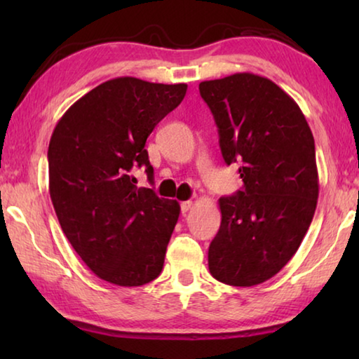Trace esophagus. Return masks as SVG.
I'll list each match as a JSON object with an SVG mask.
<instances>
[{"instance_id":"esophagus-1","label":"esophagus","mask_w":359,"mask_h":359,"mask_svg":"<svg viewBox=\"0 0 359 359\" xmlns=\"http://www.w3.org/2000/svg\"><path fill=\"white\" fill-rule=\"evenodd\" d=\"M193 208V201H184V203H180V210H182V214H187L188 210H190Z\"/></svg>"}]
</instances>
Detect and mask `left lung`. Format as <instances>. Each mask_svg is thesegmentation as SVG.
<instances>
[{"label":"left lung","mask_w":359,"mask_h":359,"mask_svg":"<svg viewBox=\"0 0 359 359\" xmlns=\"http://www.w3.org/2000/svg\"><path fill=\"white\" fill-rule=\"evenodd\" d=\"M226 165L244 187L218 199L222 223L209 247L218 282L253 287L299 248L315 214L318 171L312 131L296 101L269 79L238 74L199 83Z\"/></svg>","instance_id":"8db88e82"}]
</instances>
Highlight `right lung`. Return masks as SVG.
I'll return each mask as SVG.
<instances>
[{"instance_id":"right-lung-1","label":"right lung","mask_w":359,"mask_h":359,"mask_svg":"<svg viewBox=\"0 0 359 359\" xmlns=\"http://www.w3.org/2000/svg\"><path fill=\"white\" fill-rule=\"evenodd\" d=\"M187 83L117 77L77 100L48 144V191L71 245L90 271L118 287L160 276L180 205L137 187L133 168H154L145 141L177 107Z\"/></svg>"}]
</instances>
